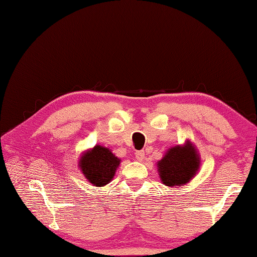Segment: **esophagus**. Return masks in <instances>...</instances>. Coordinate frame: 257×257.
<instances>
[{
    "label": "esophagus",
    "instance_id": "obj_1",
    "mask_svg": "<svg viewBox=\"0 0 257 257\" xmlns=\"http://www.w3.org/2000/svg\"><path fill=\"white\" fill-rule=\"evenodd\" d=\"M135 156H136V159L138 161H143L145 158V152L144 151H137L136 153H135Z\"/></svg>",
    "mask_w": 257,
    "mask_h": 257
}]
</instances>
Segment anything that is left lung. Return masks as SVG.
Here are the masks:
<instances>
[{
    "label": "left lung",
    "instance_id": "1",
    "mask_svg": "<svg viewBox=\"0 0 257 257\" xmlns=\"http://www.w3.org/2000/svg\"><path fill=\"white\" fill-rule=\"evenodd\" d=\"M199 168V159L194 146H176L165 153L158 162L161 180L169 187L182 186L189 182Z\"/></svg>",
    "mask_w": 257,
    "mask_h": 257
}]
</instances>
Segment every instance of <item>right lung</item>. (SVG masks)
<instances>
[{"instance_id": "add662e5", "label": "right lung", "mask_w": 257, "mask_h": 257, "mask_svg": "<svg viewBox=\"0 0 257 257\" xmlns=\"http://www.w3.org/2000/svg\"><path fill=\"white\" fill-rule=\"evenodd\" d=\"M79 164L89 182L96 187H102L111 181L120 160L106 147L97 145L81 156Z\"/></svg>"}]
</instances>
